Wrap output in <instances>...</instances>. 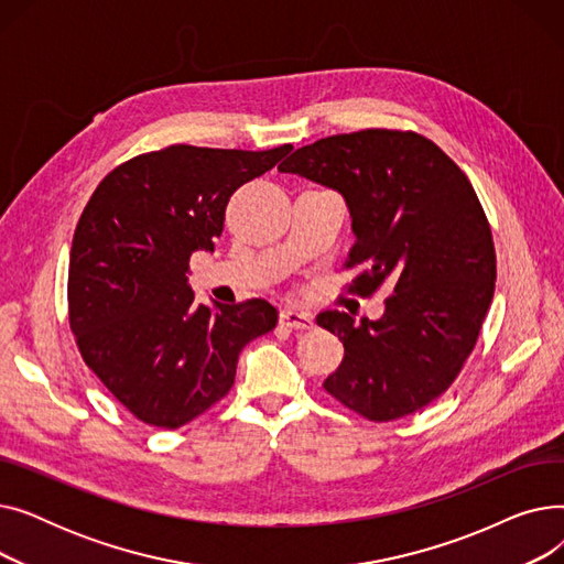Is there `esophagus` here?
Masks as SVG:
<instances>
[{
	"mask_svg": "<svg viewBox=\"0 0 564 564\" xmlns=\"http://www.w3.org/2000/svg\"><path fill=\"white\" fill-rule=\"evenodd\" d=\"M279 319H281L283 327L297 329V332H304V329H313V327H315L313 315L302 313V311H281Z\"/></svg>",
	"mask_w": 564,
	"mask_h": 564,
	"instance_id": "obj_1",
	"label": "esophagus"
}]
</instances>
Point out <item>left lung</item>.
<instances>
[{"instance_id":"1","label":"left lung","mask_w":564,"mask_h":564,"mask_svg":"<svg viewBox=\"0 0 564 564\" xmlns=\"http://www.w3.org/2000/svg\"><path fill=\"white\" fill-rule=\"evenodd\" d=\"M279 171L345 198L357 237L347 267H366L351 290L393 288L383 315L359 327L340 311L317 315L345 347L327 393L375 423L446 393L476 347L496 281L491 228L464 171L430 139L398 130L319 139Z\"/></svg>"}]
</instances>
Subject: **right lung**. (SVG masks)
Returning a JSON list of instances; mask_svg holds the SVG:
<instances>
[{
  "mask_svg": "<svg viewBox=\"0 0 564 564\" xmlns=\"http://www.w3.org/2000/svg\"><path fill=\"white\" fill-rule=\"evenodd\" d=\"M292 151L169 145L105 175L77 221L70 329L86 366L148 425L175 430L232 387L242 347L276 327L264 300L205 306L189 258L215 251L237 187Z\"/></svg>",
  "mask_w": 564,
  "mask_h": 564,
  "instance_id": "right-lung-1",
  "label": "right lung"
}]
</instances>
